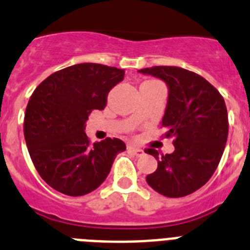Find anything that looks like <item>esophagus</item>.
<instances>
[{
	"label": "esophagus",
	"mask_w": 250,
	"mask_h": 250,
	"mask_svg": "<svg viewBox=\"0 0 250 250\" xmlns=\"http://www.w3.org/2000/svg\"><path fill=\"white\" fill-rule=\"evenodd\" d=\"M127 150H129L130 152H132V154H135V155L140 156L144 154V150L140 149V147H136V146H132V145H130V146H127Z\"/></svg>",
	"instance_id": "1"
}]
</instances>
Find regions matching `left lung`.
Returning a JSON list of instances; mask_svg holds the SVG:
<instances>
[{"instance_id": "obj_1", "label": "left lung", "mask_w": 250, "mask_h": 250, "mask_svg": "<svg viewBox=\"0 0 250 250\" xmlns=\"http://www.w3.org/2000/svg\"><path fill=\"white\" fill-rule=\"evenodd\" d=\"M143 74L165 81L169 98L161 125L175 150L160 155L158 169L146 176L155 191L167 198H182L203 187L216 170L228 139V111L220 92L204 77L176 66L141 68Z\"/></svg>"}]
</instances>
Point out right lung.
<instances>
[{
	"label": "right lung",
	"instance_id": "1",
	"mask_svg": "<svg viewBox=\"0 0 250 250\" xmlns=\"http://www.w3.org/2000/svg\"><path fill=\"white\" fill-rule=\"evenodd\" d=\"M125 70L77 63L54 72L36 87L25 112L23 134L31 160L52 189L70 196L94 191L105 182L120 139L90 143L85 124L92 110H104L107 95Z\"/></svg>",
	"mask_w": 250,
	"mask_h": 250
}]
</instances>
